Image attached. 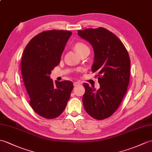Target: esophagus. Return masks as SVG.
Returning a JSON list of instances; mask_svg holds the SVG:
<instances>
[{"mask_svg": "<svg viewBox=\"0 0 152 152\" xmlns=\"http://www.w3.org/2000/svg\"><path fill=\"white\" fill-rule=\"evenodd\" d=\"M73 84H74V86H78V85H80L81 83L79 82H75L73 83Z\"/></svg>", "mask_w": 152, "mask_h": 152, "instance_id": "34e87169", "label": "esophagus"}]
</instances>
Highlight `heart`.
<instances>
[{
    "mask_svg": "<svg viewBox=\"0 0 152 152\" xmlns=\"http://www.w3.org/2000/svg\"><path fill=\"white\" fill-rule=\"evenodd\" d=\"M75 50L80 56L86 52H89V48L87 46L82 42L77 43L75 45Z\"/></svg>",
    "mask_w": 152,
    "mask_h": 152,
    "instance_id": "obj_1",
    "label": "heart"
}]
</instances>
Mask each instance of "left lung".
<instances>
[{"label": "left lung", "instance_id": "left-lung-1", "mask_svg": "<svg viewBox=\"0 0 152 152\" xmlns=\"http://www.w3.org/2000/svg\"><path fill=\"white\" fill-rule=\"evenodd\" d=\"M78 36L92 45L94 62L92 71L98 73L100 88L85 83L82 101L85 110L97 120L114 113L127 91L130 75V59L124 44L104 28L77 31Z\"/></svg>", "mask_w": 152, "mask_h": 152}]
</instances>
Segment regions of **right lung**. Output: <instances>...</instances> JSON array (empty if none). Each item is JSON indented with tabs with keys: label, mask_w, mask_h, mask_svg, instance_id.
<instances>
[{
	"label": "right lung",
	"mask_w": 152,
	"mask_h": 152,
	"mask_svg": "<svg viewBox=\"0 0 152 152\" xmlns=\"http://www.w3.org/2000/svg\"><path fill=\"white\" fill-rule=\"evenodd\" d=\"M71 35V31L66 30L43 31L31 39L24 48L21 72L30 104L37 114L45 118H55L62 113L73 89L70 81L54 83L50 76L60 63Z\"/></svg>",
	"instance_id": "obj_1"
}]
</instances>
